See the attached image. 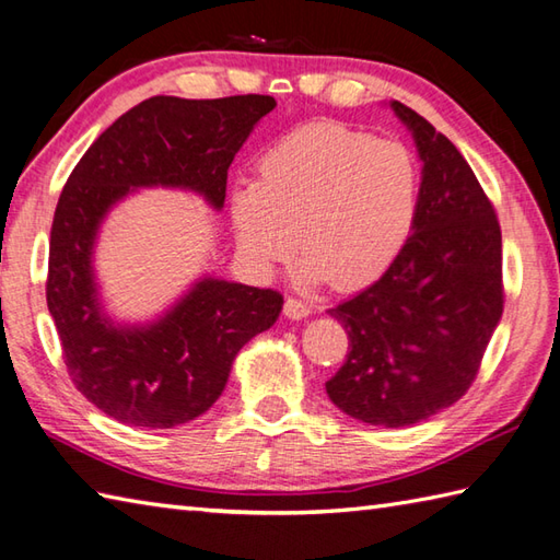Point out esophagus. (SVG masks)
I'll return each instance as SVG.
<instances>
[{
  "instance_id": "esophagus-1",
  "label": "esophagus",
  "mask_w": 560,
  "mask_h": 560,
  "mask_svg": "<svg viewBox=\"0 0 560 560\" xmlns=\"http://www.w3.org/2000/svg\"><path fill=\"white\" fill-rule=\"evenodd\" d=\"M313 313V307L307 305L305 301H299V299H287V303H283V315L291 317V319H303Z\"/></svg>"
}]
</instances>
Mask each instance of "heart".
I'll list each match as a JSON object with an SVG mask.
<instances>
[{
  "label": "heart",
  "mask_w": 560,
  "mask_h": 560,
  "mask_svg": "<svg viewBox=\"0 0 560 560\" xmlns=\"http://www.w3.org/2000/svg\"><path fill=\"white\" fill-rule=\"evenodd\" d=\"M259 180L231 189L235 243L259 271L291 257L299 279L355 289L377 279L401 253L421 197V171L397 141L313 122L261 153Z\"/></svg>",
  "instance_id": "obj_1"
}]
</instances>
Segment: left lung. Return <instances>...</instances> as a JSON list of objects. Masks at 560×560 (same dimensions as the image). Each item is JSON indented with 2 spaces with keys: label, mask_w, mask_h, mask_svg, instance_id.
<instances>
[{
  "label": "left lung",
  "mask_w": 560,
  "mask_h": 560,
  "mask_svg": "<svg viewBox=\"0 0 560 560\" xmlns=\"http://www.w3.org/2000/svg\"><path fill=\"white\" fill-rule=\"evenodd\" d=\"M423 161L411 235L373 287L331 307L349 355L327 380L337 407L404 428L452 407L474 383L503 315L501 225L452 141L399 101Z\"/></svg>",
  "instance_id": "left-lung-1"
}]
</instances>
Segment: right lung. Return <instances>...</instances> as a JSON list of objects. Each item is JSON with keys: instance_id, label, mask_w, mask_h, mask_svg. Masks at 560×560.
I'll return each instance as SVG.
<instances>
[{"instance_id": "1", "label": "right lung", "mask_w": 560, "mask_h": 560, "mask_svg": "<svg viewBox=\"0 0 560 560\" xmlns=\"http://www.w3.org/2000/svg\"><path fill=\"white\" fill-rule=\"evenodd\" d=\"M271 96H153L105 129L59 195L47 261L50 311L71 383L110 419L173 428L205 413L237 351L281 313L273 289L205 277L147 325L113 323L98 299L93 247L108 211L139 187H177L223 207L229 168Z\"/></svg>"}]
</instances>
